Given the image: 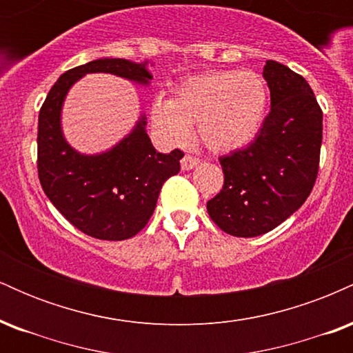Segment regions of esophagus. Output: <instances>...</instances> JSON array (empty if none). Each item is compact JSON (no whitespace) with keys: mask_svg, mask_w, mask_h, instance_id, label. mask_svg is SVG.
Segmentation results:
<instances>
[{"mask_svg":"<svg viewBox=\"0 0 353 353\" xmlns=\"http://www.w3.org/2000/svg\"><path fill=\"white\" fill-rule=\"evenodd\" d=\"M199 163H201L199 157L190 156V154H185V156L181 159V168H182V171H190V169L196 168V165Z\"/></svg>","mask_w":353,"mask_h":353,"instance_id":"esophagus-1","label":"esophagus"}]
</instances>
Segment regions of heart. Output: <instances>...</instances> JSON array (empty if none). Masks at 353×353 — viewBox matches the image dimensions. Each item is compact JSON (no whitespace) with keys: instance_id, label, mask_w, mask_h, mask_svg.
I'll return each mask as SVG.
<instances>
[{"instance_id":"1","label":"heart","mask_w":353,"mask_h":353,"mask_svg":"<svg viewBox=\"0 0 353 353\" xmlns=\"http://www.w3.org/2000/svg\"><path fill=\"white\" fill-rule=\"evenodd\" d=\"M267 103V84L259 72L208 71L182 81L171 101H154L151 119L169 143H185L189 128L197 125L210 151L230 152L255 139Z\"/></svg>"}]
</instances>
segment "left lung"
<instances>
[{"label":"left lung","instance_id":"left-lung-1","mask_svg":"<svg viewBox=\"0 0 353 353\" xmlns=\"http://www.w3.org/2000/svg\"><path fill=\"white\" fill-rule=\"evenodd\" d=\"M270 112L244 149L219 157L224 185L208 202L219 229L257 237L282 224L310 196L319 174L322 109L301 74L267 61Z\"/></svg>","mask_w":353,"mask_h":353}]
</instances>
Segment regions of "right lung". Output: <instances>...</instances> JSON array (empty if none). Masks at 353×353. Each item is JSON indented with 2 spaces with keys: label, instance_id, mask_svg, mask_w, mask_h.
<instances>
[{
  "label": "right lung",
  "instance_id": "1",
  "mask_svg": "<svg viewBox=\"0 0 353 353\" xmlns=\"http://www.w3.org/2000/svg\"><path fill=\"white\" fill-rule=\"evenodd\" d=\"M145 64L103 58L72 68L56 81L39 109L38 176L44 194L76 229L101 241H124L144 229L163 184L181 171L184 152H157L141 116L131 134L112 149L79 154L61 131V108L70 88L88 72L148 84L152 76Z\"/></svg>",
  "mask_w": 353,
  "mask_h": 353
}]
</instances>
